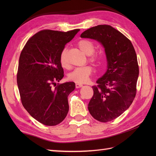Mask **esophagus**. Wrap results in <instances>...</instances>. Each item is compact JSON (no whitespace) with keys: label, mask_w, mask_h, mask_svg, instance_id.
Returning <instances> with one entry per match:
<instances>
[{"label":"esophagus","mask_w":156,"mask_h":156,"mask_svg":"<svg viewBox=\"0 0 156 156\" xmlns=\"http://www.w3.org/2000/svg\"><path fill=\"white\" fill-rule=\"evenodd\" d=\"M82 87V84H78V83L76 84V88H80V87Z\"/></svg>","instance_id":"obj_1"}]
</instances>
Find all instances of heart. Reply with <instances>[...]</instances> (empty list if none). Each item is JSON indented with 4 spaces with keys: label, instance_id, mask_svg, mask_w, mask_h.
<instances>
[{
    "label": "heart",
    "instance_id": "obj_1",
    "mask_svg": "<svg viewBox=\"0 0 156 156\" xmlns=\"http://www.w3.org/2000/svg\"><path fill=\"white\" fill-rule=\"evenodd\" d=\"M78 48L84 54L88 55V61L93 64H98L101 63L102 56L101 53L95 51V44L93 41L89 39H81L77 44ZM59 61L63 68L68 67V62L66 59V49L64 48L62 51ZM92 72V68L90 66H85L83 67L75 68L74 70L68 74V78L70 81L74 82L78 84H83L87 82Z\"/></svg>",
    "mask_w": 156,
    "mask_h": 156
}]
</instances>
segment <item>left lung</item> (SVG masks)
Returning a JSON list of instances; mask_svg holds the SVG:
<instances>
[{
  "label": "left lung",
  "instance_id": "1",
  "mask_svg": "<svg viewBox=\"0 0 156 156\" xmlns=\"http://www.w3.org/2000/svg\"><path fill=\"white\" fill-rule=\"evenodd\" d=\"M83 38L96 39L103 45L108 62L107 72L93 86L88 111L96 120H114L130 107L137 92L139 66L129 39L108 25H99L84 31Z\"/></svg>",
  "mask_w": 156,
  "mask_h": 156
}]
</instances>
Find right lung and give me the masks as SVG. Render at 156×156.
Masks as SVG:
<instances>
[{
  "label": "right lung",
  "mask_w": 156,
  "mask_h": 156,
  "mask_svg": "<svg viewBox=\"0 0 156 156\" xmlns=\"http://www.w3.org/2000/svg\"><path fill=\"white\" fill-rule=\"evenodd\" d=\"M79 31L41 30L29 39L20 55L16 81L22 105L45 125H58L68 112V97L75 83L55 82L64 77L61 52Z\"/></svg>",
  "instance_id": "1"
}]
</instances>
